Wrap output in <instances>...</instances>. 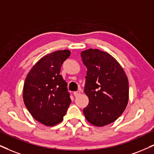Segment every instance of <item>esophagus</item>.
I'll list each match as a JSON object with an SVG mask.
<instances>
[{
  "instance_id": "esophagus-1",
  "label": "esophagus",
  "mask_w": 154,
  "mask_h": 154,
  "mask_svg": "<svg viewBox=\"0 0 154 154\" xmlns=\"http://www.w3.org/2000/svg\"><path fill=\"white\" fill-rule=\"evenodd\" d=\"M80 94H81V92L78 91L73 92V96H79V95H80Z\"/></svg>"
}]
</instances>
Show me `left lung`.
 <instances>
[{
  "label": "left lung",
  "mask_w": 154,
  "mask_h": 154,
  "mask_svg": "<svg viewBox=\"0 0 154 154\" xmlns=\"http://www.w3.org/2000/svg\"><path fill=\"white\" fill-rule=\"evenodd\" d=\"M87 68L84 92L88 106L83 110L87 121L96 126L115 121L126 109L128 100V81L120 64L113 56L98 49L81 54Z\"/></svg>",
  "instance_id": "obj_1"
}]
</instances>
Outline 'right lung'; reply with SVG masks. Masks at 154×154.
Listing matches in <instances>:
<instances>
[{
	"mask_svg": "<svg viewBox=\"0 0 154 154\" xmlns=\"http://www.w3.org/2000/svg\"><path fill=\"white\" fill-rule=\"evenodd\" d=\"M70 55L68 50L46 55L32 68L25 81V106L35 120L45 126L62 121L71 102L67 83L60 74L62 64Z\"/></svg>",
	"mask_w": 154,
	"mask_h": 154,
	"instance_id": "1",
	"label": "right lung"
}]
</instances>
